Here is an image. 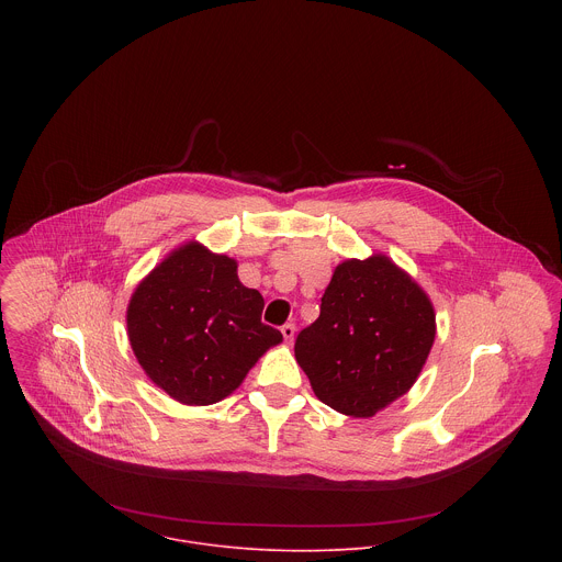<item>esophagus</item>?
<instances>
[{
	"label": "esophagus",
	"instance_id": "esophagus-1",
	"mask_svg": "<svg viewBox=\"0 0 562 562\" xmlns=\"http://www.w3.org/2000/svg\"><path fill=\"white\" fill-rule=\"evenodd\" d=\"M281 333H283V339H285L288 344H292V341H294V335H296V326H294L292 322H288V324L281 326Z\"/></svg>",
	"mask_w": 562,
	"mask_h": 562
}]
</instances>
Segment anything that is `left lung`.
Returning a JSON list of instances; mask_svg holds the SVG:
<instances>
[{
	"mask_svg": "<svg viewBox=\"0 0 562 562\" xmlns=\"http://www.w3.org/2000/svg\"><path fill=\"white\" fill-rule=\"evenodd\" d=\"M435 341L419 285L383 255L339 263L321 316L296 337V361L326 406L372 417L411 390Z\"/></svg>",
	"mask_w": 562,
	"mask_h": 562,
	"instance_id": "left-lung-1",
	"label": "left lung"
}]
</instances>
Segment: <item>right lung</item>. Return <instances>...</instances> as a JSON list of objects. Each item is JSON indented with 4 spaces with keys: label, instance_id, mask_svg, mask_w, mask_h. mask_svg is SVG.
<instances>
[{
    "label": "right lung",
    "instance_id": "obj_1",
    "mask_svg": "<svg viewBox=\"0 0 562 562\" xmlns=\"http://www.w3.org/2000/svg\"><path fill=\"white\" fill-rule=\"evenodd\" d=\"M261 312L263 296L241 285L234 259L190 241L136 288L127 333L143 370L170 398L214 404L283 339Z\"/></svg>",
    "mask_w": 562,
    "mask_h": 562
}]
</instances>
